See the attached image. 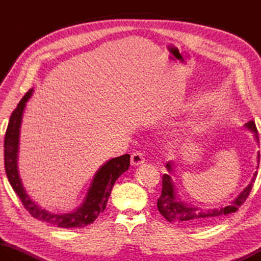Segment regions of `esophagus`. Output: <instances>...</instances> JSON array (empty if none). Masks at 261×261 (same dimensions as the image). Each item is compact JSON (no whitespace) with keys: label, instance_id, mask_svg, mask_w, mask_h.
I'll use <instances>...</instances> for the list:
<instances>
[{"label":"esophagus","instance_id":"34e87169","mask_svg":"<svg viewBox=\"0 0 261 261\" xmlns=\"http://www.w3.org/2000/svg\"><path fill=\"white\" fill-rule=\"evenodd\" d=\"M145 163V156L140 151H135L131 154V165L132 166H139Z\"/></svg>","mask_w":261,"mask_h":261}]
</instances>
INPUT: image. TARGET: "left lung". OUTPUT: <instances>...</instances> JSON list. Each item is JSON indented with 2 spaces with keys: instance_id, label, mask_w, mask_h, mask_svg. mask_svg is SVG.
Instances as JSON below:
<instances>
[{
  "instance_id": "1",
  "label": "left lung",
  "mask_w": 261,
  "mask_h": 261,
  "mask_svg": "<svg viewBox=\"0 0 261 261\" xmlns=\"http://www.w3.org/2000/svg\"><path fill=\"white\" fill-rule=\"evenodd\" d=\"M246 127L249 130H251L254 137H256L257 142H259L258 138V131L257 126L254 124L253 121H249L246 124ZM258 165L260 162V153L258 152ZM259 166H257V168ZM166 168L168 171L173 173V167H171V164L168 163L166 165ZM257 177V171L253 175V178L251 179L250 184H249L245 191H243L239 196H238L233 202L225 207H220V208H211V210H202L198 207L190 206V205H186L182 203L179 198H177L176 192H175V186L173 178H171V175L169 174H164L163 176V191L162 195L158 198L157 206L158 211L160 212L164 218L168 221V222H175V223H182L187 225H194V226H206L213 224L216 221L221 220L224 218L225 215H229L231 213H234L238 211L241 205L246 202L247 197L250 194L254 179Z\"/></svg>"
}]
</instances>
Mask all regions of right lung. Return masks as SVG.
<instances>
[{
  "instance_id": "right-lung-1",
  "label": "right lung",
  "mask_w": 261,
  "mask_h": 261,
  "mask_svg": "<svg viewBox=\"0 0 261 261\" xmlns=\"http://www.w3.org/2000/svg\"><path fill=\"white\" fill-rule=\"evenodd\" d=\"M33 90L25 93L18 107L11 114L9 125L4 138V167L8 179L13 191L21 199L27 211L37 220L49 224L56 225L58 228H84L87 224L93 223L107 207L108 199L115 180L129 169L130 154L116 157L105 163L99 168L87 192L84 202L79 208L70 213L53 214L42 210L32 201L28 195L19 175L18 170V152H19V136L22 121V114L25 108V103L32 95Z\"/></svg>"
}]
</instances>
